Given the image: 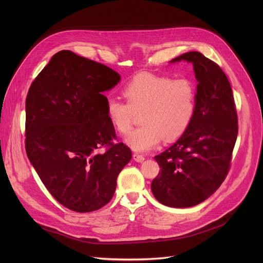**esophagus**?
<instances>
[{
	"label": "esophagus",
	"instance_id": "obj_1",
	"mask_svg": "<svg viewBox=\"0 0 263 263\" xmlns=\"http://www.w3.org/2000/svg\"><path fill=\"white\" fill-rule=\"evenodd\" d=\"M133 159H134L135 162L141 163V162H143V161L145 160V157L142 156V155H139V154H134V155H133Z\"/></svg>",
	"mask_w": 263,
	"mask_h": 263
}]
</instances>
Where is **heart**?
<instances>
[{"label": "heart", "instance_id": "heart-1", "mask_svg": "<svg viewBox=\"0 0 263 263\" xmlns=\"http://www.w3.org/2000/svg\"><path fill=\"white\" fill-rule=\"evenodd\" d=\"M124 103L116 98L106 101V116L115 130L128 133L135 114L142 112V128L133 130L126 143L137 153H146L157 147L165 137L167 141L180 137L195 112V89L184 78L142 73L134 77L122 89Z\"/></svg>", "mask_w": 263, "mask_h": 263}]
</instances>
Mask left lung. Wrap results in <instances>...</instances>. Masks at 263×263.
Segmentation results:
<instances>
[{
	"label": "left lung",
	"instance_id": "8db88e82",
	"mask_svg": "<svg viewBox=\"0 0 263 263\" xmlns=\"http://www.w3.org/2000/svg\"><path fill=\"white\" fill-rule=\"evenodd\" d=\"M181 61L193 64L198 82L195 112L180 139L155 157L161 172L151 183L157 200L173 208L196 205L220 186L238 136L237 109L224 71L197 51L171 62Z\"/></svg>",
	"mask_w": 263,
	"mask_h": 263
}]
</instances>
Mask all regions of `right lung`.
I'll return each instance as SVG.
<instances>
[{"instance_id": "obj_1", "label": "right lung", "mask_w": 263, "mask_h": 263, "mask_svg": "<svg viewBox=\"0 0 263 263\" xmlns=\"http://www.w3.org/2000/svg\"><path fill=\"white\" fill-rule=\"evenodd\" d=\"M120 81L109 67L63 50L54 54L25 100V150L51 195L76 212L98 210L112 199L132 158L114 144L102 95ZM104 153H99L102 146Z\"/></svg>"}]
</instances>
